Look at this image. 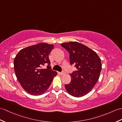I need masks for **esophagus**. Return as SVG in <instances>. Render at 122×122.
Returning a JSON list of instances; mask_svg holds the SVG:
<instances>
[{"label":"esophagus","instance_id":"esophagus-1","mask_svg":"<svg viewBox=\"0 0 122 122\" xmlns=\"http://www.w3.org/2000/svg\"><path fill=\"white\" fill-rule=\"evenodd\" d=\"M59 74L60 75H64L65 74V72H59Z\"/></svg>","mask_w":122,"mask_h":122}]
</instances>
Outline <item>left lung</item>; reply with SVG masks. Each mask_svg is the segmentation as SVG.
<instances>
[{
    "label": "left lung",
    "instance_id": "obj_1",
    "mask_svg": "<svg viewBox=\"0 0 122 122\" xmlns=\"http://www.w3.org/2000/svg\"><path fill=\"white\" fill-rule=\"evenodd\" d=\"M70 54L71 65L76 71L70 75V83L65 85L68 93L75 97L86 95L98 81L102 68L101 59L94 51L76 41L61 44Z\"/></svg>",
    "mask_w": 122,
    "mask_h": 122
}]
</instances>
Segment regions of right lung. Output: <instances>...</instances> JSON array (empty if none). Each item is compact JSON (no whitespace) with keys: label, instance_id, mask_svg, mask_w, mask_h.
<instances>
[{"label":"right lung","instance_id":"obj_1","mask_svg":"<svg viewBox=\"0 0 122 122\" xmlns=\"http://www.w3.org/2000/svg\"><path fill=\"white\" fill-rule=\"evenodd\" d=\"M53 45L40 43L21 50L14 60L16 76L23 89L30 95L44 93L57 72L51 69L49 55ZM45 65L46 69L42 67Z\"/></svg>","mask_w":122,"mask_h":122}]
</instances>
